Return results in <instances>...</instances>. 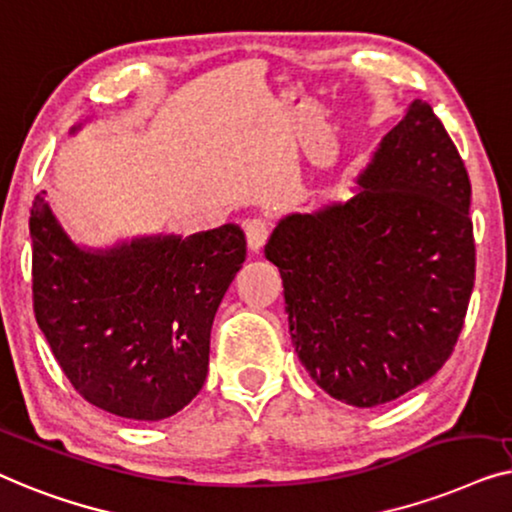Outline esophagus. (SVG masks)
<instances>
[{"instance_id":"obj_1","label":"esophagus","mask_w":512,"mask_h":512,"mask_svg":"<svg viewBox=\"0 0 512 512\" xmlns=\"http://www.w3.org/2000/svg\"><path fill=\"white\" fill-rule=\"evenodd\" d=\"M269 239V227L262 220H250L246 225V241H248V250L253 255L262 253L264 243Z\"/></svg>"}]
</instances>
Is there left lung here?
Instances as JSON below:
<instances>
[{"mask_svg":"<svg viewBox=\"0 0 512 512\" xmlns=\"http://www.w3.org/2000/svg\"><path fill=\"white\" fill-rule=\"evenodd\" d=\"M471 183L434 109L415 99L348 201L278 220V266L299 362L329 397L394 401L448 362L475 280Z\"/></svg>","mask_w":512,"mask_h":512,"instance_id":"8db88e82","label":"left lung"}]
</instances>
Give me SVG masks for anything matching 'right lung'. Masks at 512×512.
I'll return each instance as SVG.
<instances>
[{
    "instance_id": "add662e5",
    "label": "right lung",
    "mask_w": 512,
    "mask_h": 512,
    "mask_svg": "<svg viewBox=\"0 0 512 512\" xmlns=\"http://www.w3.org/2000/svg\"><path fill=\"white\" fill-rule=\"evenodd\" d=\"M43 194L30 218L34 313L62 371L106 413L176 415L204 387L213 318L246 259V236L222 225L88 248Z\"/></svg>"
}]
</instances>
